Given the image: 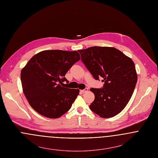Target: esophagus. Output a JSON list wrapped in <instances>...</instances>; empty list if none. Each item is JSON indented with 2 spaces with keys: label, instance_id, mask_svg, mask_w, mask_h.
Segmentation results:
<instances>
[{
  "label": "esophagus",
  "instance_id": "34e87169",
  "mask_svg": "<svg viewBox=\"0 0 158 158\" xmlns=\"http://www.w3.org/2000/svg\"><path fill=\"white\" fill-rule=\"evenodd\" d=\"M88 90V88H85V89H83V90H80V92H82V93H85V92H87Z\"/></svg>",
  "mask_w": 158,
  "mask_h": 158
}]
</instances>
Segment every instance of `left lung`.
Segmentation results:
<instances>
[{"label": "left lung", "mask_w": 158, "mask_h": 158, "mask_svg": "<svg viewBox=\"0 0 158 158\" xmlns=\"http://www.w3.org/2000/svg\"><path fill=\"white\" fill-rule=\"evenodd\" d=\"M78 52L94 79L103 78L105 83L102 88H90L95 95L90 110L103 118L120 113L130 101L137 81L132 60L114 47L94 46Z\"/></svg>", "instance_id": "8db88e82"}]
</instances>
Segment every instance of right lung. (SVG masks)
I'll list each match as a JSON object with an SVG mask.
<instances>
[{
	"label": "right lung",
	"instance_id": "obj_1",
	"mask_svg": "<svg viewBox=\"0 0 158 158\" xmlns=\"http://www.w3.org/2000/svg\"><path fill=\"white\" fill-rule=\"evenodd\" d=\"M77 51L50 50L34 55L23 68V92L36 112L48 118H59L68 111L79 89L64 88L66 73L80 60Z\"/></svg>",
	"mask_w": 158,
	"mask_h": 158
}]
</instances>
